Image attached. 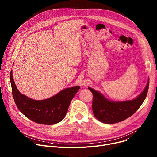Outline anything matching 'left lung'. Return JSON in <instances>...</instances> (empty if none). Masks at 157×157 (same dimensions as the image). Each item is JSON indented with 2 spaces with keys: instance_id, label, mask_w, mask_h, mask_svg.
I'll list each match as a JSON object with an SVG mask.
<instances>
[{
  "instance_id": "obj_1",
  "label": "left lung",
  "mask_w": 157,
  "mask_h": 157,
  "mask_svg": "<svg viewBox=\"0 0 157 157\" xmlns=\"http://www.w3.org/2000/svg\"><path fill=\"white\" fill-rule=\"evenodd\" d=\"M149 79L144 90L136 98L125 101H111L101 93L88 87L93 94V111L96 119L105 124H115L132 116L139 109L147 96Z\"/></svg>"
}]
</instances>
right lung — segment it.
<instances>
[{"label": "right lung", "instance_id": "right-lung-1", "mask_svg": "<svg viewBox=\"0 0 157 157\" xmlns=\"http://www.w3.org/2000/svg\"><path fill=\"white\" fill-rule=\"evenodd\" d=\"M12 95L21 113L31 121L44 125H53L65 117L73 98L79 86L66 88L54 96L44 100H33L21 94L14 82L12 70L10 75Z\"/></svg>", "mask_w": 157, "mask_h": 157}]
</instances>
